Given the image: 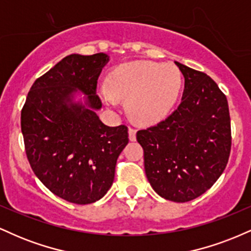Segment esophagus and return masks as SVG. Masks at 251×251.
<instances>
[{"mask_svg": "<svg viewBox=\"0 0 251 251\" xmlns=\"http://www.w3.org/2000/svg\"><path fill=\"white\" fill-rule=\"evenodd\" d=\"M135 134H137V131H135L134 128H132V127H129L128 128V138H129V140H131V142H134L135 140Z\"/></svg>", "mask_w": 251, "mask_h": 251, "instance_id": "34e87169", "label": "esophagus"}]
</instances>
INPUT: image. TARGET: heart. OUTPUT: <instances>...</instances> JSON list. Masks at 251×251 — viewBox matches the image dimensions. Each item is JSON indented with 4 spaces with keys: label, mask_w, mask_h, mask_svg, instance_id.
<instances>
[{
    "label": "heart",
    "mask_w": 251,
    "mask_h": 251,
    "mask_svg": "<svg viewBox=\"0 0 251 251\" xmlns=\"http://www.w3.org/2000/svg\"><path fill=\"white\" fill-rule=\"evenodd\" d=\"M183 76L172 63L125 62L109 74L102 98L109 106L125 100L129 116L140 123L165 118L177 102Z\"/></svg>",
    "instance_id": "b5f03b06"
}]
</instances>
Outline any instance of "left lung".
Here are the masks:
<instances>
[{"instance_id":"1","label":"left lung","mask_w":251,"mask_h":251,"mask_svg":"<svg viewBox=\"0 0 251 251\" xmlns=\"http://www.w3.org/2000/svg\"><path fill=\"white\" fill-rule=\"evenodd\" d=\"M185 79L171 116L137 132L152 189L168 201L200 197L220 178L231 149L226 97L211 77L175 61Z\"/></svg>"}]
</instances>
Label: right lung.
I'll use <instances>...</instances> for the list:
<instances>
[{"mask_svg": "<svg viewBox=\"0 0 251 251\" xmlns=\"http://www.w3.org/2000/svg\"><path fill=\"white\" fill-rule=\"evenodd\" d=\"M109 57L71 54L31 86L21 111L27 158L50 191L75 204H91L114 180L119 154L128 143L125 125L109 127L96 112L98 77ZM85 101L74 102L77 91Z\"/></svg>", "mask_w": 251, "mask_h": 251, "instance_id": "obj_1", "label": "right lung"}]
</instances>
